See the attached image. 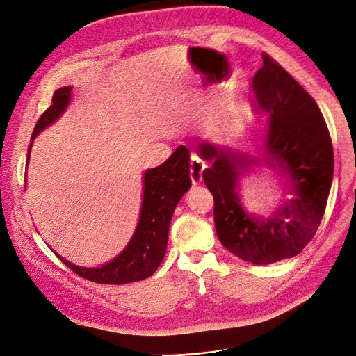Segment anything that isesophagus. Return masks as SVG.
<instances>
[{
  "label": "esophagus",
  "mask_w": 356,
  "mask_h": 356,
  "mask_svg": "<svg viewBox=\"0 0 356 356\" xmlns=\"http://www.w3.org/2000/svg\"><path fill=\"white\" fill-rule=\"evenodd\" d=\"M203 170H204V165L195 154H193L191 162H190V177H191L193 186H198V184L203 181Z\"/></svg>",
  "instance_id": "34e87169"
}]
</instances>
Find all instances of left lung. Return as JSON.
Here are the masks:
<instances>
[{"mask_svg": "<svg viewBox=\"0 0 356 356\" xmlns=\"http://www.w3.org/2000/svg\"><path fill=\"white\" fill-rule=\"evenodd\" d=\"M251 80L254 112L264 115L261 152L245 153L202 141L197 154L215 198L216 232L236 257L263 266L300 254L316 235L333 179V147L321 111L308 92L268 55ZM266 167L280 177L284 202L268 216L240 198L245 175ZM290 198L288 199L287 197Z\"/></svg>", "mask_w": 356, "mask_h": 356, "instance_id": "obj_1", "label": "left lung"}]
</instances>
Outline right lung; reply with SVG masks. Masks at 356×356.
I'll use <instances>...</instances> for the list:
<instances>
[{
  "label": "right lung",
  "mask_w": 356,
  "mask_h": 356,
  "mask_svg": "<svg viewBox=\"0 0 356 356\" xmlns=\"http://www.w3.org/2000/svg\"><path fill=\"white\" fill-rule=\"evenodd\" d=\"M71 99H73V86H64L55 90L52 105L35 125L32 143L27 149L26 166L29 165L33 140L63 115ZM141 181H143V193H141L143 195H141L136 231L130 243L115 259L99 267H81L65 260L52 250L56 257L79 276L96 283L124 285L152 276L166 254L169 225L175 207L191 187L188 150L179 146L161 166L145 170Z\"/></svg>",
  "instance_id": "right-lung-1"
}]
</instances>
